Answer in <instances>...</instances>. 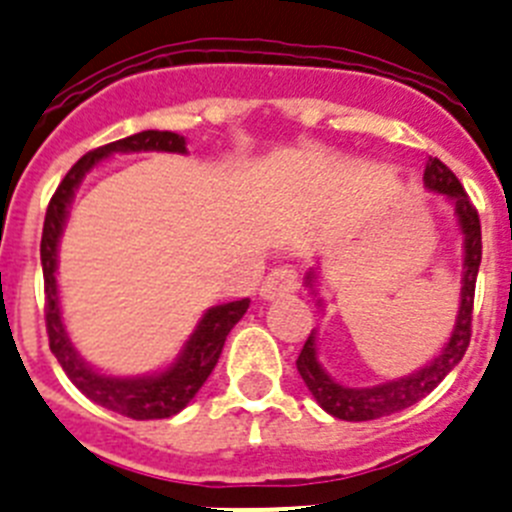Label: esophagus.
Segmentation results:
<instances>
[{
  "instance_id": "1",
  "label": "esophagus",
  "mask_w": 512,
  "mask_h": 512,
  "mask_svg": "<svg viewBox=\"0 0 512 512\" xmlns=\"http://www.w3.org/2000/svg\"><path fill=\"white\" fill-rule=\"evenodd\" d=\"M298 290V273L293 267H278L273 273L267 275L265 283L260 288V296L265 301H275L280 296H290Z\"/></svg>"
}]
</instances>
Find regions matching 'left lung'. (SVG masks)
<instances>
[{"label": "left lung", "mask_w": 512, "mask_h": 512, "mask_svg": "<svg viewBox=\"0 0 512 512\" xmlns=\"http://www.w3.org/2000/svg\"><path fill=\"white\" fill-rule=\"evenodd\" d=\"M423 186L428 191L441 193L446 196L457 216V224L462 229V296H459V311L457 321L451 336L441 347L428 365L421 370L411 372V375L398 377V380L380 382L372 388H349L336 382L329 372L321 367L319 362V347H316V329L303 344L301 354L296 359V367L301 372L306 388L316 398V403L324 408L329 416L342 418V421H372V418L393 416V413L411 408L421 398H426L431 390L449 375L454 367L462 362L464 352L469 347V336H472V306H474V283H477V273H480L482 262V227H480V214L469 201L467 191L462 188L459 178L441 163L439 158H428L426 170H423ZM316 283V273L306 275V285L311 290ZM321 306V301H319Z\"/></svg>", "instance_id": "left-lung-1"}]
</instances>
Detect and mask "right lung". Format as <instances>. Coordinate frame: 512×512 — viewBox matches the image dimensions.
<instances>
[{
    "mask_svg": "<svg viewBox=\"0 0 512 512\" xmlns=\"http://www.w3.org/2000/svg\"><path fill=\"white\" fill-rule=\"evenodd\" d=\"M147 150H158V153H188L186 137L176 132H160L145 130L137 132L124 140L109 142L104 147H96L91 153L78 160L61 186L55 188L53 199H50L48 211H45L43 224V242H40V262H43V280H45V329H48L50 352L61 362L63 372L68 380L76 385L81 393L94 403L104 405L109 411L122 413L135 421H150V418H170L183 411L199 393L201 385L209 380L211 370L219 362L227 334L234 329L242 316L250 308V298L242 301L222 303L214 306L201 316L188 342L183 344L181 354L176 362H170L165 370L153 372V375L140 377H114L94 370L81 354L76 352L73 342L68 339V331L63 326L61 316V298H58V242H61L63 227H66L68 209H71L73 193L81 186L84 176L101 160L112 158L117 153H147Z\"/></svg>",
    "mask_w": 512,
    "mask_h": 512,
    "instance_id": "right-lung-1",
    "label": "right lung"
}]
</instances>
